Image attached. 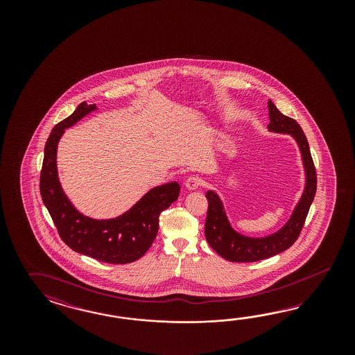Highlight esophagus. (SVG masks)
Wrapping results in <instances>:
<instances>
[{
    "label": "esophagus",
    "mask_w": 355,
    "mask_h": 355,
    "mask_svg": "<svg viewBox=\"0 0 355 355\" xmlns=\"http://www.w3.org/2000/svg\"><path fill=\"white\" fill-rule=\"evenodd\" d=\"M200 186V180L198 178V177H189L187 180H186V182H184V187L187 189V190H190V191H193V190H196L198 187Z\"/></svg>",
    "instance_id": "esophagus-1"
}]
</instances>
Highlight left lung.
Masks as SVG:
<instances>
[{"label": "left lung", "mask_w": 355, "mask_h": 355, "mask_svg": "<svg viewBox=\"0 0 355 355\" xmlns=\"http://www.w3.org/2000/svg\"><path fill=\"white\" fill-rule=\"evenodd\" d=\"M268 110L270 121L268 131L289 134L298 144L304 169V189L285 225L266 236H248L236 232L226 216L225 208L220 196L215 191L208 190L205 193V198L208 200L205 238L209 246L220 257L229 261H258L275 257L291 248L301 234L304 220L316 193V172L312 162L310 146L303 130L295 119L284 116L270 100H268Z\"/></svg>", "instance_id": "1"}]
</instances>
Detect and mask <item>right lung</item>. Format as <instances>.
<instances>
[{
	"instance_id": "add662e5",
	"label": "right lung",
	"mask_w": 355,
	"mask_h": 355,
	"mask_svg": "<svg viewBox=\"0 0 355 355\" xmlns=\"http://www.w3.org/2000/svg\"><path fill=\"white\" fill-rule=\"evenodd\" d=\"M86 101L74 113L54 126L44 148L40 193L58 234L76 252L110 264H126L141 258L159 230V216L180 195V184L169 182L150 189L125 214L96 220L80 214L64 195L57 172V147L64 129L96 110Z\"/></svg>"
}]
</instances>
